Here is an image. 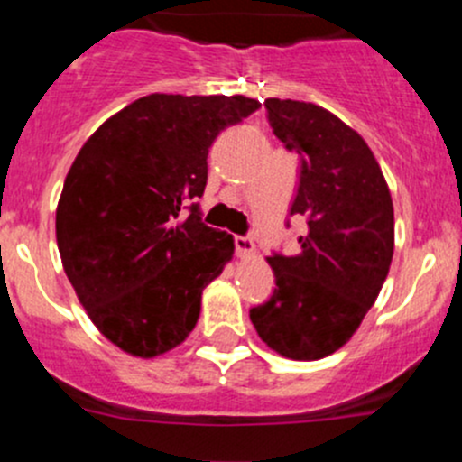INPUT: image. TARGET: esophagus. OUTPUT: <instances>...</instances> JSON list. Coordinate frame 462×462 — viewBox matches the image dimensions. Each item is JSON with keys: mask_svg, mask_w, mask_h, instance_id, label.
<instances>
[{"mask_svg": "<svg viewBox=\"0 0 462 462\" xmlns=\"http://www.w3.org/2000/svg\"><path fill=\"white\" fill-rule=\"evenodd\" d=\"M235 250L239 259H250L254 254V241L248 236H235Z\"/></svg>", "mask_w": 462, "mask_h": 462, "instance_id": "1", "label": "esophagus"}]
</instances>
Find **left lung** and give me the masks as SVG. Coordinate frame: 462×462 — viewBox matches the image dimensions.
I'll use <instances>...</instances> for the list:
<instances>
[{
	"label": "left lung",
	"instance_id": "obj_1",
	"mask_svg": "<svg viewBox=\"0 0 462 462\" xmlns=\"http://www.w3.org/2000/svg\"><path fill=\"white\" fill-rule=\"evenodd\" d=\"M273 134L301 156L291 214L306 218L301 250L268 257L273 297L250 310L259 337L291 360L342 348L375 304L395 221L389 185L365 138L313 102L265 100Z\"/></svg>",
	"mask_w": 462,
	"mask_h": 462
}]
</instances>
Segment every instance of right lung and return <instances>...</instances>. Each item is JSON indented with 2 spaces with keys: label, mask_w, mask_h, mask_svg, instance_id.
<instances>
[{
  "label": "right lung",
  "mask_w": 462,
  "mask_h": 462,
  "mask_svg": "<svg viewBox=\"0 0 462 462\" xmlns=\"http://www.w3.org/2000/svg\"><path fill=\"white\" fill-rule=\"evenodd\" d=\"M245 96L134 100L82 144L64 179L55 236L88 319L120 351L156 357L185 342L203 288L235 254L232 235L201 223L208 152L259 109Z\"/></svg>",
  "instance_id": "1"
}]
</instances>
